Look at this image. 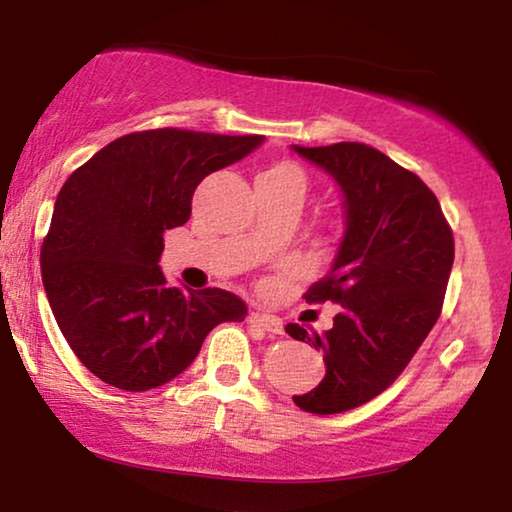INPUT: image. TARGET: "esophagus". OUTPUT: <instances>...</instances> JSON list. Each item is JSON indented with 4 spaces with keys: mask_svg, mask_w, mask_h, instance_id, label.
Masks as SVG:
<instances>
[{
    "mask_svg": "<svg viewBox=\"0 0 512 512\" xmlns=\"http://www.w3.org/2000/svg\"><path fill=\"white\" fill-rule=\"evenodd\" d=\"M249 324H251V326H258V328H261V331L275 333V335L282 333V321H279L277 317H270V314L251 312V314H249Z\"/></svg>",
    "mask_w": 512,
    "mask_h": 512,
    "instance_id": "esophagus-1",
    "label": "esophagus"
}]
</instances>
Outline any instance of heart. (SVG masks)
Instances as JSON below:
<instances>
[{"label":"heart","mask_w":512,"mask_h":512,"mask_svg":"<svg viewBox=\"0 0 512 512\" xmlns=\"http://www.w3.org/2000/svg\"><path fill=\"white\" fill-rule=\"evenodd\" d=\"M258 177H272V179L296 181V184L305 191V172L300 170L298 165H293V163H275V165H270L265 172L258 174Z\"/></svg>","instance_id":"1"}]
</instances>
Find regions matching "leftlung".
I'll return each mask as SVG.
<instances>
[{"label": "left lung", "mask_w": 512, "mask_h": 512, "mask_svg": "<svg viewBox=\"0 0 512 512\" xmlns=\"http://www.w3.org/2000/svg\"><path fill=\"white\" fill-rule=\"evenodd\" d=\"M338 181L345 235L331 270L305 291L307 303H338L333 326L291 338L324 352L326 375L300 410L335 415L380 396L403 373L443 310L454 237L440 202L415 172L361 142L293 146Z\"/></svg>", "instance_id": "8db88e82"}]
</instances>
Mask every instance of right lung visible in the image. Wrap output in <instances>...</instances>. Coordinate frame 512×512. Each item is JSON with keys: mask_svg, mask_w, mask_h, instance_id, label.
Wrapping results in <instances>:
<instances>
[{"mask_svg": "<svg viewBox=\"0 0 512 512\" xmlns=\"http://www.w3.org/2000/svg\"><path fill=\"white\" fill-rule=\"evenodd\" d=\"M261 142L179 128L130 132L60 188L41 279L69 347L102 382L156 389L191 366L214 326L247 317L230 291L167 286L158 258L165 230L191 216L200 181Z\"/></svg>", "mask_w": 512, "mask_h": 512, "instance_id": "add662e5", "label": "right lung"}]
</instances>
